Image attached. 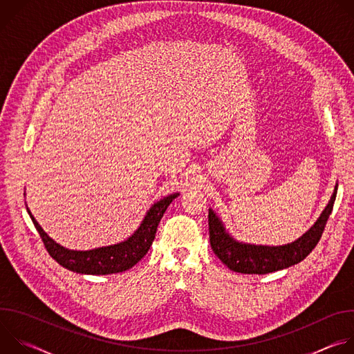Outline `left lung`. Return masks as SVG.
Here are the masks:
<instances>
[{"mask_svg": "<svg viewBox=\"0 0 354 354\" xmlns=\"http://www.w3.org/2000/svg\"><path fill=\"white\" fill-rule=\"evenodd\" d=\"M337 189L317 223L297 241L281 246H262L236 242L231 238L213 210H209L210 245L216 257L231 270L245 274H266L304 261L319 242L332 213Z\"/></svg>", "mask_w": 354, "mask_h": 354, "instance_id": "left-lung-1", "label": "left lung"}]
</instances>
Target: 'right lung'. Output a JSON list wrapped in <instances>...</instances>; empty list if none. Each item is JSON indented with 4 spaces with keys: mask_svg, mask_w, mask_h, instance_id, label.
<instances>
[{
    "mask_svg": "<svg viewBox=\"0 0 354 354\" xmlns=\"http://www.w3.org/2000/svg\"><path fill=\"white\" fill-rule=\"evenodd\" d=\"M176 196H179V193H174L157 201V203L148 210L138 230L124 242L104 248H96L92 250H70L56 243L41 230L35 217L30 214L29 209L28 213L43 241L46 250L48 252V255L59 265L71 272L82 274H112L133 268L145 257L151 243H153L156 238L157 227L165 210Z\"/></svg>",
    "mask_w": 354,
    "mask_h": 354,
    "instance_id": "1",
    "label": "right lung"
}]
</instances>
